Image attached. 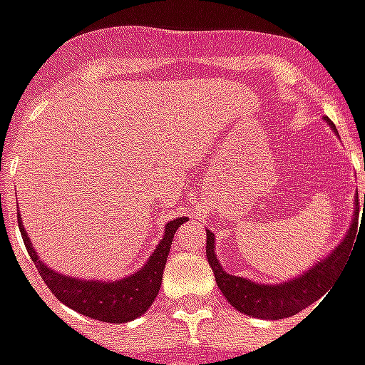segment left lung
<instances>
[{"mask_svg":"<svg viewBox=\"0 0 365 365\" xmlns=\"http://www.w3.org/2000/svg\"><path fill=\"white\" fill-rule=\"evenodd\" d=\"M327 123L338 135L336 127L329 119H327ZM356 201H358V197H356ZM356 213H358V203H356L352 225L346 232V237L327 258L313 264L311 268L297 277L282 283H256L248 277L227 274L222 269L217 254H215V235L211 230H207V260H209V266L213 268L219 289L222 291V295L227 297L230 305L240 313L248 314V317L277 321V319H287V317L297 314L305 307L319 301L322 295H327L330 285L336 282L340 274L344 272L346 264L350 260V254H352L354 238H356V229H358Z\"/></svg>","mask_w":365,"mask_h":365,"instance_id":"8db88e82","label":"left lung"}]
</instances>
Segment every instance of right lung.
<instances>
[{"mask_svg":"<svg viewBox=\"0 0 365 365\" xmlns=\"http://www.w3.org/2000/svg\"><path fill=\"white\" fill-rule=\"evenodd\" d=\"M17 221H19L21 237L27 246L29 256L35 262L38 274L48 285V289L54 293V297L60 299L64 305L74 309L80 314H86L96 321L128 322L146 313L154 303L160 291L162 274L166 268L168 252H170L175 230L187 221V217H178L174 221L168 222L164 227V237L143 268L123 279H115V282L113 279L103 282V279L72 277V275H64L56 269L48 268L41 260V256L36 254L35 246L23 227L19 213H17Z\"/></svg>","mask_w":365,"mask_h":365,"instance_id":"right-lung-1","label":"right lung"}]
</instances>
